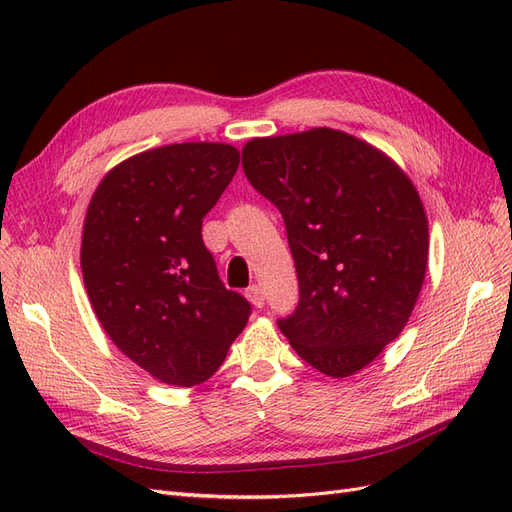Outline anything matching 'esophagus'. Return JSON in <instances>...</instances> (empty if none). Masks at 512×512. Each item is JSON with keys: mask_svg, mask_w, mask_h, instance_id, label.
Returning a JSON list of instances; mask_svg holds the SVG:
<instances>
[{"mask_svg": "<svg viewBox=\"0 0 512 512\" xmlns=\"http://www.w3.org/2000/svg\"><path fill=\"white\" fill-rule=\"evenodd\" d=\"M245 297L250 299V303H254L256 307H262L265 305V294H262V290H260V286L258 284H254V286H250L245 290Z\"/></svg>", "mask_w": 512, "mask_h": 512, "instance_id": "1", "label": "esophagus"}]
</instances>
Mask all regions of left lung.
<instances>
[{
  "instance_id": "left-lung-1",
  "label": "left lung",
  "mask_w": 512,
  "mask_h": 512,
  "mask_svg": "<svg viewBox=\"0 0 512 512\" xmlns=\"http://www.w3.org/2000/svg\"><path fill=\"white\" fill-rule=\"evenodd\" d=\"M243 170L280 209L299 277V305L277 324L324 376L356 374L404 331L425 282L429 226L412 179L333 128L250 138Z\"/></svg>"
}]
</instances>
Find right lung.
I'll use <instances>...</instances> for the list:
<instances>
[{"instance_id":"right-lung-1","label":"right lung","mask_w":512,"mask_h":512,"mask_svg":"<svg viewBox=\"0 0 512 512\" xmlns=\"http://www.w3.org/2000/svg\"><path fill=\"white\" fill-rule=\"evenodd\" d=\"M237 168L239 149L228 143L147 149L108 170L87 205L89 303L113 344L164 384L209 380L250 318L200 235Z\"/></svg>"}]
</instances>
